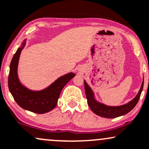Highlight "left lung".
<instances>
[{
	"instance_id": "left-lung-1",
	"label": "left lung",
	"mask_w": 149,
	"mask_h": 149,
	"mask_svg": "<svg viewBox=\"0 0 149 149\" xmlns=\"http://www.w3.org/2000/svg\"><path fill=\"white\" fill-rule=\"evenodd\" d=\"M143 80H144V78H143L141 88H140L136 95L127 103L118 106L107 105V104L97 100L95 97L94 91L84 80L85 92H86L88 106L95 114L100 116V117H104V118H115V117L125 115V114L130 112L132 109H133L138 102L140 96H141V93L143 91Z\"/></svg>"
}]
</instances>
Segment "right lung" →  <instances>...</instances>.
<instances>
[{"label":"right lung","mask_w":149,"mask_h":149,"mask_svg":"<svg viewBox=\"0 0 149 149\" xmlns=\"http://www.w3.org/2000/svg\"><path fill=\"white\" fill-rule=\"evenodd\" d=\"M26 41L27 39L21 43L12 58L8 76V88L15 102L22 109L37 114L47 113L56 107L62 89L76 74L70 72L60 76L49 86L40 91H33L26 87L21 83L17 73L19 56L25 47Z\"/></svg>","instance_id":"add662e5"}]
</instances>
